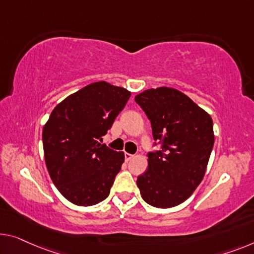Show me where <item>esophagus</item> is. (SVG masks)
I'll return each mask as SVG.
<instances>
[{
    "label": "esophagus",
    "instance_id": "esophagus-1",
    "mask_svg": "<svg viewBox=\"0 0 254 254\" xmlns=\"http://www.w3.org/2000/svg\"><path fill=\"white\" fill-rule=\"evenodd\" d=\"M124 158H126V162H128L130 160H132V158H133V155L126 153V154H124Z\"/></svg>",
    "mask_w": 254,
    "mask_h": 254
}]
</instances>
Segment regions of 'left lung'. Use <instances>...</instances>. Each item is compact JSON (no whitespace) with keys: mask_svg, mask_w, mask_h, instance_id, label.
Masks as SVG:
<instances>
[{"mask_svg":"<svg viewBox=\"0 0 254 254\" xmlns=\"http://www.w3.org/2000/svg\"><path fill=\"white\" fill-rule=\"evenodd\" d=\"M134 100L162 147L148 153V169L137 179L140 194L151 206L179 205L205 175L214 143L211 116L186 94L165 86L143 91Z\"/></svg>","mask_w":254,"mask_h":254,"instance_id":"left-lung-1","label":"left lung"}]
</instances>
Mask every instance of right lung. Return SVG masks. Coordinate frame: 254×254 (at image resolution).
I'll list each match as a JSON object with an SVG mask.
<instances>
[{
  "label": "right lung",
  "mask_w": 254,
  "mask_h": 254,
  "mask_svg": "<svg viewBox=\"0 0 254 254\" xmlns=\"http://www.w3.org/2000/svg\"><path fill=\"white\" fill-rule=\"evenodd\" d=\"M131 92L96 82L57 105L43 127L45 164L64 197L90 206L108 197L124 162L123 151L100 143Z\"/></svg>",
  "instance_id": "right-lung-1"
}]
</instances>
